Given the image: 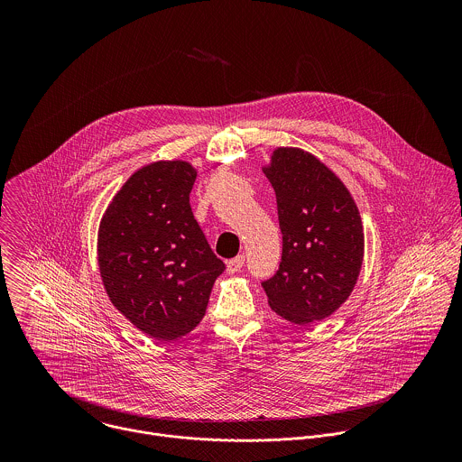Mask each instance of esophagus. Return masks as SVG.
<instances>
[{
    "instance_id": "obj_1",
    "label": "esophagus",
    "mask_w": 462,
    "mask_h": 462,
    "mask_svg": "<svg viewBox=\"0 0 462 462\" xmlns=\"http://www.w3.org/2000/svg\"><path fill=\"white\" fill-rule=\"evenodd\" d=\"M244 262H245L244 256H236V258L229 260V262L226 263V272H227V273H236V272H240V268L244 266Z\"/></svg>"
}]
</instances>
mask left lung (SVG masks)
Masks as SVG:
<instances>
[{
	"mask_svg": "<svg viewBox=\"0 0 462 462\" xmlns=\"http://www.w3.org/2000/svg\"><path fill=\"white\" fill-rule=\"evenodd\" d=\"M263 172L282 233L279 270L262 282L268 306L297 326L326 320L350 297L361 272L357 204L329 167L300 147H275Z\"/></svg>",
	"mask_w": 462,
	"mask_h": 462,
	"instance_id": "8db88e82",
	"label": "left lung"
}]
</instances>
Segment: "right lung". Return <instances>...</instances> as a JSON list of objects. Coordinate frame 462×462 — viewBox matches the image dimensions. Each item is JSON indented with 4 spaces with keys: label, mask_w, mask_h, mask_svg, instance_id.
I'll use <instances>...</instances> for the list:
<instances>
[{
    "label": "right lung",
    "mask_w": 462,
    "mask_h": 462,
    "mask_svg": "<svg viewBox=\"0 0 462 462\" xmlns=\"http://www.w3.org/2000/svg\"><path fill=\"white\" fill-rule=\"evenodd\" d=\"M198 169L158 160L134 171L97 231V264L116 310L145 336L169 341L196 329L224 263L190 208Z\"/></svg>",
    "instance_id": "1"
}]
</instances>
